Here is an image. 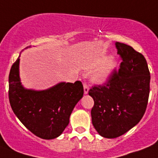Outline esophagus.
Instances as JSON below:
<instances>
[{"label": "esophagus", "instance_id": "obj_1", "mask_svg": "<svg viewBox=\"0 0 158 158\" xmlns=\"http://www.w3.org/2000/svg\"><path fill=\"white\" fill-rule=\"evenodd\" d=\"M83 89H84V94L88 93V91H89V87L87 85V83H83Z\"/></svg>", "mask_w": 158, "mask_h": 158}]
</instances>
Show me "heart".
<instances>
[{"instance_id":"heart-1","label":"heart","mask_w":158,"mask_h":158,"mask_svg":"<svg viewBox=\"0 0 158 158\" xmlns=\"http://www.w3.org/2000/svg\"><path fill=\"white\" fill-rule=\"evenodd\" d=\"M116 66V63L112 60L108 61V63L104 65V67L99 69L97 72L95 73V79L97 82L102 83V82L105 81L108 75H110V73L112 72L113 68Z\"/></svg>"}]
</instances>
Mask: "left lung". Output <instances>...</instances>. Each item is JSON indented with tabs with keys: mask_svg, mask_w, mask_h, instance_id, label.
Instances as JSON below:
<instances>
[{
	"mask_svg": "<svg viewBox=\"0 0 158 158\" xmlns=\"http://www.w3.org/2000/svg\"><path fill=\"white\" fill-rule=\"evenodd\" d=\"M122 62L103 84L88 91L94 99L91 120L100 136L116 138L139 123L149 95L150 73L146 59L132 46L116 42Z\"/></svg>",
	"mask_w": 158,
	"mask_h": 158,
	"instance_id": "8db88e82",
	"label": "left lung"
}]
</instances>
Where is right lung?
Listing matches in <instances>:
<instances>
[{"instance_id":"add662e5","label":"right lung","mask_w":158,"mask_h":158,"mask_svg":"<svg viewBox=\"0 0 158 158\" xmlns=\"http://www.w3.org/2000/svg\"><path fill=\"white\" fill-rule=\"evenodd\" d=\"M19 58L20 55L12 65L9 75V99L12 109L35 136L46 140L56 138L68 125L75 104L83 97V84L76 81L59 83L46 91L25 89L20 82Z\"/></svg>"}]
</instances>
